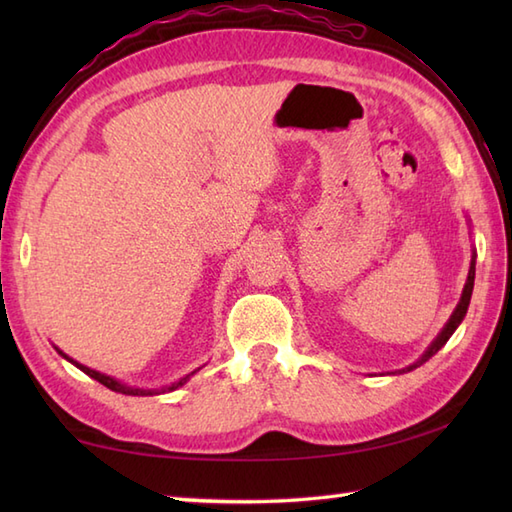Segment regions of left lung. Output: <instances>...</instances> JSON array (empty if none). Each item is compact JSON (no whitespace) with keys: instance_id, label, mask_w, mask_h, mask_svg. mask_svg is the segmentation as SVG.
Instances as JSON below:
<instances>
[{"instance_id":"left-lung-1","label":"left lung","mask_w":512,"mask_h":512,"mask_svg":"<svg viewBox=\"0 0 512 512\" xmlns=\"http://www.w3.org/2000/svg\"><path fill=\"white\" fill-rule=\"evenodd\" d=\"M475 250H473V255H471V266H469V277H466V284H464V290H462V297H460V301H458V306H455V310H453V314L449 317V321L444 323V328L440 330V334L436 336V339H433V343L427 347V350H424V354L418 358L416 363H411L409 367H405V369H400V374H405V372H411V369H416V367H420L422 363H427L429 358L433 356V354H438V350H442L444 347V343H447L451 336H453V332L458 330V325L462 323V319L466 317V310H469V303H471V295H473V284H475Z\"/></svg>"}]
</instances>
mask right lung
Returning a JSON list of instances; mask_svg holds the SVG:
<instances>
[{
	"label": "right lung",
	"mask_w": 512,
	"mask_h": 512,
	"mask_svg": "<svg viewBox=\"0 0 512 512\" xmlns=\"http://www.w3.org/2000/svg\"><path fill=\"white\" fill-rule=\"evenodd\" d=\"M54 350H57L65 361H70L72 365H76L81 369L83 374H88L90 378H94V380H99L101 385H105L107 389H112V391H118V394H125V396H158V394H167V391H173V389H178V387H182L184 383H187V380L198 372V369H195V372H191V374H187V376H182L180 380H176V383H171V385H162V387H156V389H143V387H132V385H127V383H121V380H116L114 376H107V374H101V372H96V369H92V367H88V365H81L79 361H74V358H70L68 354L65 352H61L59 347H54Z\"/></svg>",
	"instance_id": "obj_1"
}]
</instances>
